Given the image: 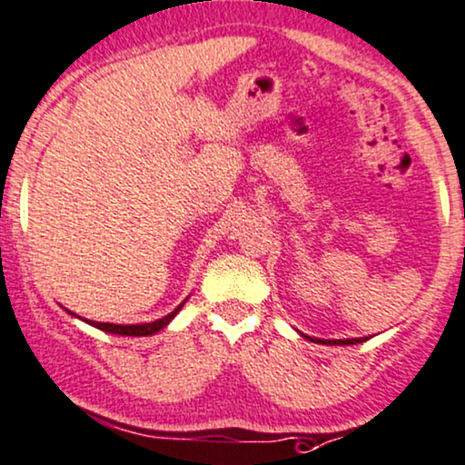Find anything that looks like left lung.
<instances>
[{"label":"left lung","mask_w":465,"mask_h":465,"mask_svg":"<svg viewBox=\"0 0 465 465\" xmlns=\"http://www.w3.org/2000/svg\"><path fill=\"white\" fill-rule=\"evenodd\" d=\"M303 338L310 340V342H316V344H329V346H349V344H360V342H366L368 338H344V340H321V338H310V335L301 333Z\"/></svg>","instance_id":"8db88e82"}]
</instances>
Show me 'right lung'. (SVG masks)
Wrapping results in <instances>:
<instances>
[{
	"instance_id": "obj_1",
	"label": "right lung",
	"mask_w": 465,
	"mask_h": 465,
	"mask_svg": "<svg viewBox=\"0 0 465 465\" xmlns=\"http://www.w3.org/2000/svg\"><path fill=\"white\" fill-rule=\"evenodd\" d=\"M186 301H188V296L186 299L182 301V303H179L175 310L171 312V314H166V316H162V318H158V321H153V322H141V324H114V322H94V321H86V318H82V321H86L88 324H93V327H97V329H102V331H105V333H114V335H153V333H158L160 329H164L166 324H169L173 318L177 316V312L182 310L183 305H186ZM69 312V310H66ZM71 316H75L73 314V312H69ZM75 318H80V316H75Z\"/></svg>"
}]
</instances>
